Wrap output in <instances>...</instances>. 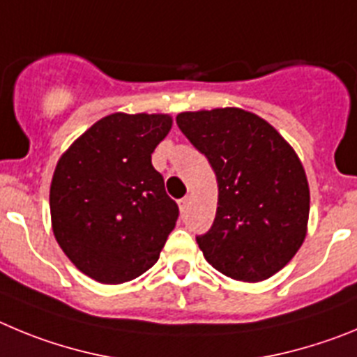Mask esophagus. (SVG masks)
I'll return each instance as SVG.
<instances>
[{"mask_svg":"<svg viewBox=\"0 0 357 357\" xmlns=\"http://www.w3.org/2000/svg\"><path fill=\"white\" fill-rule=\"evenodd\" d=\"M188 202H190V197H183V199H179V201H178L181 213H185V211H186V208H188Z\"/></svg>","mask_w":357,"mask_h":357,"instance_id":"1","label":"esophagus"}]
</instances>
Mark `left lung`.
<instances>
[{"label": "left lung", "mask_w": 357, "mask_h": 357, "mask_svg": "<svg viewBox=\"0 0 357 357\" xmlns=\"http://www.w3.org/2000/svg\"><path fill=\"white\" fill-rule=\"evenodd\" d=\"M176 123L218 183L217 215L195 236L199 249L227 278L268 279L306 238L310 186L303 163L271 124L240 108L185 112Z\"/></svg>", "instance_id": "left-lung-1"}]
</instances>
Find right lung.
Returning <instances> with one entry per match:
<instances>
[{
  "label": "right lung",
  "instance_id": "1",
  "mask_svg": "<svg viewBox=\"0 0 357 357\" xmlns=\"http://www.w3.org/2000/svg\"><path fill=\"white\" fill-rule=\"evenodd\" d=\"M171 126L169 115L112 114L59 160L50 192L54 238L89 278L119 284L158 261L179 208L151 155Z\"/></svg>",
  "mask_w": 357,
  "mask_h": 357
}]
</instances>
